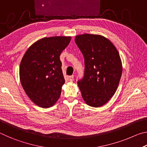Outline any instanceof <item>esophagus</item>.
<instances>
[{
  "label": "esophagus",
  "instance_id": "obj_1",
  "mask_svg": "<svg viewBox=\"0 0 147 147\" xmlns=\"http://www.w3.org/2000/svg\"><path fill=\"white\" fill-rule=\"evenodd\" d=\"M69 81L73 82V79H74V75L69 76Z\"/></svg>",
  "mask_w": 147,
  "mask_h": 147
}]
</instances>
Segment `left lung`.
I'll return each instance as SVG.
<instances>
[{
  "instance_id": "1",
  "label": "left lung",
  "mask_w": 147,
  "mask_h": 147,
  "mask_svg": "<svg viewBox=\"0 0 147 147\" xmlns=\"http://www.w3.org/2000/svg\"><path fill=\"white\" fill-rule=\"evenodd\" d=\"M75 43L85 63L84 77L77 84L86 103L98 108L110 100L119 86L123 72L119 52L100 35H78Z\"/></svg>"
}]
</instances>
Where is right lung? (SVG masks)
Here are the masks:
<instances>
[{
  "label": "right lung",
  "mask_w": 147,
  "mask_h": 147,
  "mask_svg": "<svg viewBox=\"0 0 147 147\" xmlns=\"http://www.w3.org/2000/svg\"><path fill=\"white\" fill-rule=\"evenodd\" d=\"M71 39L65 36L42 38L29 47L21 59V85L30 100L39 107H52L60 96L65 79L59 56Z\"/></svg>",
  "instance_id": "right-lung-1"
}]
</instances>
